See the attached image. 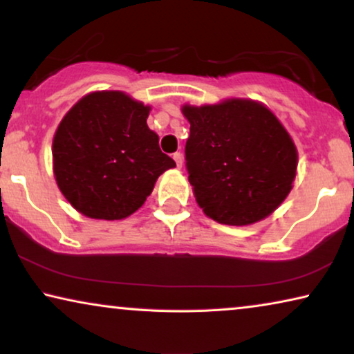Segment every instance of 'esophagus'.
<instances>
[{"mask_svg":"<svg viewBox=\"0 0 354 354\" xmlns=\"http://www.w3.org/2000/svg\"><path fill=\"white\" fill-rule=\"evenodd\" d=\"M174 161H176V164H177V167H182V164H183V154L180 153V151H177V153H174Z\"/></svg>","mask_w":354,"mask_h":354,"instance_id":"34e87169","label":"esophagus"}]
</instances>
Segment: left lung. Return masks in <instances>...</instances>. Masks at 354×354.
Instances as JSON below:
<instances>
[{
	"label": "left lung",
	"mask_w": 354,
	"mask_h": 354,
	"mask_svg": "<svg viewBox=\"0 0 354 354\" xmlns=\"http://www.w3.org/2000/svg\"><path fill=\"white\" fill-rule=\"evenodd\" d=\"M188 182L203 212L221 224L248 225L277 209L292 190L297 148L263 104L229 100L183 106Z\"/></svg>",
	"instance_id": "left-lung-1"
}]
</instances>
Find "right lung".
Instances as JSON below:
<instances>
[{"mask_svg": "<svg viewBox=\"0 0 354 354\" xmlns=\"http://www.w3.org/2000/svg\"><path fill=\"white\" fill-rule=\"evenodd\" d=\"M149 108L122 91H96L61 120L53 140L57 187L93 219H124L142 207L158 177L176 167L148 129Z\"/></svg>", "mask_w": 354, "mask_h": 354, "instance_id": "right-lung-1", "label": "right lung"}]
</instances>
